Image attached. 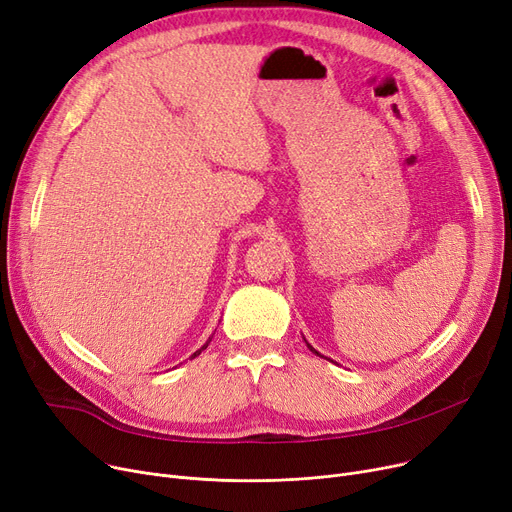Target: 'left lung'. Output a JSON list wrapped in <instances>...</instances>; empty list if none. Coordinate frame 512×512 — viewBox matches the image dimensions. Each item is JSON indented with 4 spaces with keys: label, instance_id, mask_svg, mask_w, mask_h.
<instances>
[{
    "label": "left lung",
    "instance_id": "left-lung-1",
    "mask_svg": "<svg viewBox=\"0 0 512 512\" xmlns=\"http://www.w3.org/2000/svg\"><path fill=\"white\" fill-rule=\"evenodd\" d=\"M304 342H306V339H304ZM306 346H308V348H310V352H314L316 356H323V354H319V352H316V350H314V348H312V346H310L308 342H306ZM323 358H325V356H323ZM327 360H331V358H327ZM331 362H333V360H331Z\"/></svg>",
    "mask_w": 512,
    "mask_h": 512
}]
</instances>
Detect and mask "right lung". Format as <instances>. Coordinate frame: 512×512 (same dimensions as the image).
I'll return each instance as SVG.
<instances>
[{
    "mask_svg": "<svg viewBox=\"0 0 512 512\" xmlns=\"http://www.w3.org/2000/svg\"><path fill=\"white\" fill-rule=\"evenodd\" d=\"M210 339H212V337H210ZM210 339H208V342H206V344H204V346H202L200 350H196V352H193V354H191V358H196V356H200V354H202V350H206V348H208V344H210Z\"/></svg>",
    "mask_w": 512,
    "mask_h": 512,
    "instance_id": "obj_1",
    "label": "right lung"
}]
</instances>
